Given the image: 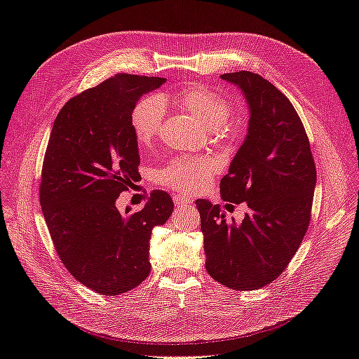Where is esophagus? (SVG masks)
<instances>
[{
	"mask_svg": "<svg viewBox=\"0 0 359 359\" xmlns=\"http://www.w3.org/2000/svg\"><path fill=\"white\" fill-rule=\"evenodd\" d=\"M193 201L190 198H186V196H175V206H178V208H182V206H191Z\"/></svg>",
	"mask_w": 359,
	"mask_h": 359,
	"instance_id": "34e87169",
	"label": "esophagus"
}]
</instances>
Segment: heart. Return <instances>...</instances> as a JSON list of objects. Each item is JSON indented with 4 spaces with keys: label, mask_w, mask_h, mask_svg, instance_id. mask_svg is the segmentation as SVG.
<instances>
[{
    "label": "heart",
    "mask_w": 359,
    "mask_h": 359,
    "mask_svg": "<svg viewBox=\"0 0 359 359\" xmlns=\"http://www.w3.org/2000/svg\"><path fill=\"white\" fill-rule=\"evenodd\" d=\"M178 102L210 130H220L229 121L232 109L220 95L203 88H187L180 93ZM163 115L165 103L157 95L145 97L132 112V128L137 142L148 145L156 137ZM219 169L217 161L210 157L175 158L157 173V180L165 186L182 193L202 189L208 184Z\"/></svg>",
    "instance_id": "1"
}]
</instances>
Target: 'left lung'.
<instances>
[{"mask_svg": "<svg viewBox=\"0 0 359 359\" xmlns=\"http://www.w3.org/2000/svg\"><path fill=\"white\" fill-rule=\"evenodd\" d=\"M245 97V140L220 181L222 199L245 202L244 220L227 222L220 205L198 199L208 274L235 290L260 289L283 273L311 219L316 166L287 97L252 72L224 73ZM229 203V205H231Z\"/></svg>", "mask_w": 359, "mask_h": 359, "instance_id": "8db88e82", "label": "left lung"}]
</instances>
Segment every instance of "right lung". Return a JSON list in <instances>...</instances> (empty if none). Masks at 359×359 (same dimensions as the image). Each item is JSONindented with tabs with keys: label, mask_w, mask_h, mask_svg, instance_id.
Returning a JSON list of instances; mask_svg holds the SVG:
<instances>
[{
	"label": "right lung",
	"mask_w": 359,
	"mask_h": 359,
	"mask_svg": "<svg viewBox=\"0 0 359 359\" xmlns=\"http://www.w3.org/2000/svg\"><path fill=\"white\" fill-rule=\"evenodd\" d=\"M165 82L118 73L74 95L52 127L40 182L43 217L64 266L100 295L128 292L149 276L151 231L173 211L161 190L137 212L115 206L140 177L132 112Z\"/></svg>",
	"instance_id": "obj_1"
}]
</instances>
